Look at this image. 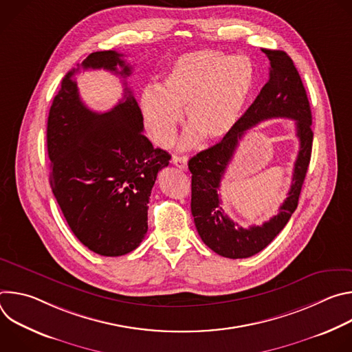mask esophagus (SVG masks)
I'll use <instances>...</instances> for the list:
<instances>
[{
	"label": "esophagus",
	"mask_w": 352,
	"mask_h": 352,
	"mask_svg": "<svg viewBox=\"0 0 352 352\" xmlns=\"http://www.w3.org/2000/svg\"><path fill=\"white\" fill-rule=\"evenodd\" d=\"M171 163L175 166V167H178V168H181V170H186V167H188V157L186 156H173L171 157Z\"/></svg>",
	"instance_id": "esophagus-1"
}]
</instances>
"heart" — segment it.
<instances>
[{"label":"heart","mask_w":352,"mask_h":352,"mask_svg":"<svg viewBox=\"0 0 352 352\" xmlns=\"http://www.w3.org/2000/svg\"><path fill=\"white\" fill-rule=\"evenodd\" d=\"M255 85V69L246 57L199 50L179 57L159 87L140 94L147 133L155 144L171 143L185 107L190 124L182 147L195 146L202 136L221 140L238 124Z\"/></svg>","instance_id":"1"}]
</instances>
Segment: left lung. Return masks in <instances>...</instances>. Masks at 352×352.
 Segmentation results:
<instances>
[{
	"label": "left lung",
	"instance_id": "1",
	"mask_svg": "<svg viewBox=\"0 0 352 352\" xmlns=\"http://www.w3.org/2000/svg\"><path fill=\"white\" fill-rule=\"evenodd\" d=\"M262 52L270 61V74L255 102L226 138L188 162L192 173L190 210L196 230L213 252L230 259H243L259 254L285 227L298 206L312 153V113L304 83L285 52L267 48H262ZM272 118H289L296 121L300 152L292 188L274 218L262 226L242 229L221 208L219 182L241 135L259 122Z\"/></svg>",
	"mask_w": 352,
	"mask_h": 352
}]
</instances>
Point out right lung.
Masks as SVG:
<instances>
[{"label": "right lung", "mask_w": 352, "mask_h": 352, "mask_svg": "<svg viewBox=\"0 0 352 352\" xmlns=\"http://www.w3.org/2000/svg\"><path fill=\"white\" fill-rule=\"evenodd\" d=\"M80 68L122 78L132 72L122 54L109 50L65 75L47 121L50 185L75 236L94 254L121 256L144 238L148 197L171 157L142 133L143 116L126 82L113 110L87 109L75 82Z\"/></svg>", "instance_id": "1"}]
</instances>
